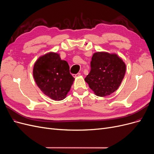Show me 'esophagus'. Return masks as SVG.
Instances as JSON below:
<instances>
[{
    "mask_svg": "<svg viewBox=\"0 0 154 154\" xmlns=\"http://www.w3.org/2000/svg\"><path fill=\"white\" fill-rule=\"evenodd\" d=\"M81 75V73H78L77 74H73V77H77L78 76H80Z\"/></svg>",
    "mask_w": 154,
    "mask_h": 154,
    "instance_id": "1",
    "label": "esophagus"
}]
</instances>
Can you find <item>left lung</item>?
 I'll return each instance as SVG.
<instances>
[{
	"label": "left lung",
	"instance_id": "left-lung-1",
	"mask_svg": "<svg viewBox=\"0 0 154 154\" xmlns=\"http://www.w3.org/2000/svg\"><path fill=\"white\" fill-rule=\"evenodd\" d=\"M91 70L85 78L89 86L98 97L110 95L120 86L126 65L115 54L98 52L93 55Z\"/></svg>",
	"mask_w": 154,
	"mask_h": 154
}]
</instances>
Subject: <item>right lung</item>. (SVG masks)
<instances>
[{"instance_id":"right-lung-1","label":"right lung","mask_w":154,"mask_h":154,"mask_svg":"<svg viewBox=\"0 0 154 154\" xmlns=\"http://www.w3.org/2000/svg\"><path fill=\"white\" fill-rule=\"evenodd\" d=\"M33 76L42 91L54 100L65 98L75 79L68 63L54 52L39 57L34 65Z\"/></svg>"}]
</instances>
